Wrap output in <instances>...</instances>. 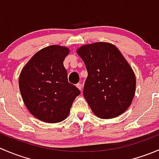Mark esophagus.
Here are the masks:
<instances>
[{"label":"esophagus","mask_w":159,"mask_h":159,"mask_svg":"<svg viewBox=\"0 0 159 159\" xmlns=\"http://www.w3.org/2000/svg\"><path fill=\"white\" fill-rule=\"evenodd\" d=\"M76 86H77V88H78V89H79V90H81H81H82V89H83L82 84H80V83H78V84H76Z\"/></svg>","instance_id":"obj_1"}]
</instances>
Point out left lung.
<instances>
[{
	"mask_svg": "<svg viewBox=\"0 0 159 159\" xmlns=\"http://www.w3.org/2000/svg\"><path fill=\"white\" fill-rule=\"evenodd\" d=\"M78 54L88 71L83 94L94 115L108 119L125 111L134 98L136 80L119 50L110 43L97 42L82 46Z\"/></svg>",
	"mask_w": 159,
	"mask_h": 159,
	"instance_id": "8db88e82",
	"label": "left lung"
}]
</instances>
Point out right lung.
I'll use <instances>...</instances> for the list:
<instances>
[{
	"instance_id": "1",
	"label": "right lung",
	"mask_w": 159,
	"mask_h": 159,
	"mask_svg": "<svg viewBox=\"0 0 159 159\" xmlns=\"http://www.w3.org/2000/svg\"><path fill=\"white\" fill-rule=\"evenodd\" d=\"M69 53L65 47L44 48L28 62L19 78L25 105L35 118L48 123L63 121L81 93L68 81L63 61Z\"/></svg>"
}]
</instances>
